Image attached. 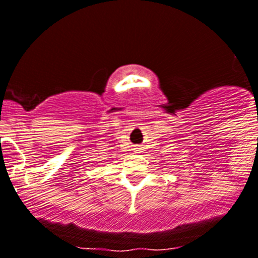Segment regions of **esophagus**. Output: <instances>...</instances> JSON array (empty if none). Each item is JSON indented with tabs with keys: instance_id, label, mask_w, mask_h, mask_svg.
I'll list each match as a JSON object with an SVG mask.
<instances>
[{
	"instance_id": "1",
	"label": "esophagus",
	"mask_w": 258,
	"mask_h": 258,
	"mask_svg": "<svg viewBox=\"0 0 258 258\" xmlns=\"http://www.w3.org/2000/svg\"><path fill=\"white\" fill-rule=\"evenodd\" d=\"M134 150H135V151H139V147H135V149H134Z\"/></svg>"
}]
</instances>
